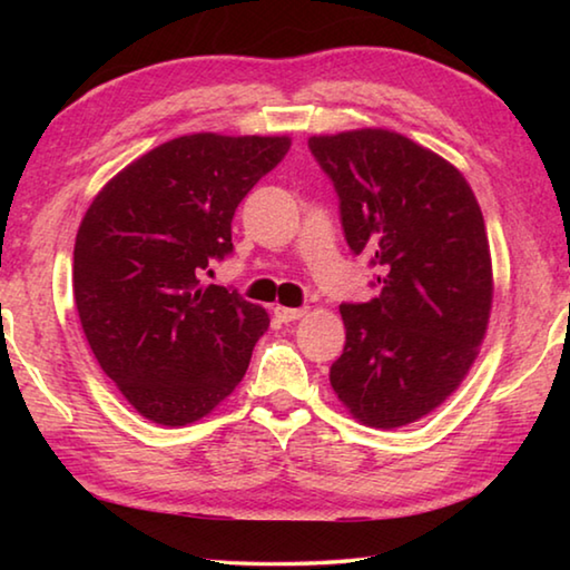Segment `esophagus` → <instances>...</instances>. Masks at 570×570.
Masks as SVG:
<instances>
[{"mask_svg": "<svg viewBox=\"0 0 570 570\" xmlns=\"http://www.w3.org/2000/svg\"><path fill=\"white\" fill-rule=\"evenodd\" d=\"M304 314H306V308H292V306H276V308H274V316H276V320L282 322V324L302 320Z\"/></svg>", "mask_w": 570, "mask_h": 570, "instance_id": "obj_1", "label": "esophagus"}]
</instances>
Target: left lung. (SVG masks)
<instances>
[{"mask_svg":"<svg viewBox=\"0 0 570 570\" xmlns=\"http://www.w3.org/2000/svg\"><path fill=\"white\" fill-rule=\"evenodd\" d=\"M334 183L352 254L380 272L372 302L340 306L330 382L356 420L402 428L445 402L475 362L493 304L480 206L458 168L392 130L308 138Z\"/></svg>","mask_w":570,"mask_h":570,"instance_id":"obj_1","label":"left lung"}]
</instances>
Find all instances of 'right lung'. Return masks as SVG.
<instances>
[{
    "mask_svg": "<svg viewBox=\"0 0 570 570\" xmlns=\"http://www.w3.org/2000/svg\"><path fill=\"white\" fill-rule=\"evenodd\" d=\"M292 140L198 132L120 170L85 214L72 288L85 336L142 417L196 422L244 380L268 314L200 284L234 250L230 220Z\"/></svg>",
    "mask_w": 570,
    "mask_h": 570,
    "instance_id": "add662e5",
    "label": "right lung"
}]
</instances>
